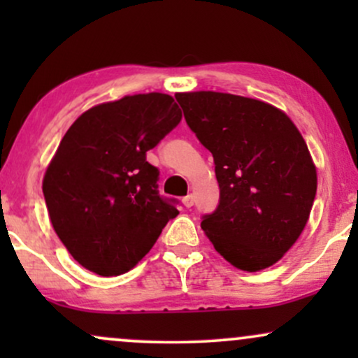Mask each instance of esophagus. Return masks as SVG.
Segmentation results:
<instances>
[{
    "mask_svg": "<svg viewBox=\"0 0 358 358\" xmlns=\"http://www.w3.org/2000/svg\"><path fill=\"white\" fill-rule=\"evenodd\" d=\"M193 202H195V199H193V195H192V193H190V195H187V196H185V199L182 200V203H183L185 207H187V208L193 207Z\"/></svg>",
    "mask_w": 358,
    "mask_h": 358,
    "instance_id": "obj_1",
    "label": "esophagus"
}]
</instances>
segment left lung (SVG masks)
<instances>
[{"label":"left lung","mask_w":358,"mask_h":358,"mask_svg":"<svg viewBox=\"0 0 358 358\" xmlns=\"http://www.w3.org/2000/svg\"><path fill=\"white\" fill-rule=\"evenodd\" d=\"M210 151L220 188L202 229L234 268L276 264L301 236L316 195V166L294 122L264 101L196 90L175 94Z\"/></svg>","instance_id":"obj_1"}]
</instances>
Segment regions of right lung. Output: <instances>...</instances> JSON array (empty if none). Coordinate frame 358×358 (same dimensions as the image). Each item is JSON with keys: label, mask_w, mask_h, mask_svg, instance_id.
Returning a JSON list of instances; mask_svg holds the SVG:
<instances>
[{"label": "right lung", "mask_w": 358, "mask_h": 358, "mask_svg": "<svg viewBox=\"0 0 358 358\" xmlns=\"http://www.w3.org/2000/svg\"><path fill=\"white\" fill-rule=\"evenodd\" d=\"M180 119L168 94H134L87 109L62 138L45 171L43 196L53 231L85 269L127 273L178 215L158 195V168L146 162V151Z\"/></svg>", "instance_id": "obj_1"}]
</instances>
